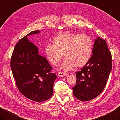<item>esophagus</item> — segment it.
Returning a JSON list of instances; mask_svg holds the SVG:
<instances>
[{"label": "esophagus", "mask_w": 120, "mask_h": 120, "mask_svg": "<svg viewBox=\"0 0 120 120\" xmlns=\"http://www.w3.org/2000/svg\"><path fill=\"white\" fill-rule=\"evenodd\" d=\"M68 74H69V73H68L59 72H58V76H59V77H63V76H67V75H68Z\"/></svg>", "instance_id": "obj_1"}]
</instances>
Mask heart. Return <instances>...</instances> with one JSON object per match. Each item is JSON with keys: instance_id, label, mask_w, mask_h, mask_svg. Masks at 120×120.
Masks as SVG:
<instances>
[{"instance_id": "b5f03b06", "label": "heart", "mask_w": 120, "mask_h": 120, "mask_svg": "<svg viewBox=\"0 0 120 120\" xmlns=\"http://www.w3.org/2000/svg\"><path fill=\"white\" fill-rule=\"evenodd\" d=\"M92 50V40L88 35L70 32L58 34L53 39L52 44H48L46 47L49 60L55 65L59 64L64 53L66 58L60 69L65 71L75 66L83 67L90 60Z\"/></svg>"}]
</instances>
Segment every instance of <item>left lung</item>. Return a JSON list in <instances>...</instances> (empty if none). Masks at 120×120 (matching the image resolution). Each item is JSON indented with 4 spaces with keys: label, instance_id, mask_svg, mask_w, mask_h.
Segmentation results:
<instances>
[{
    "label": "left lung",
    "instance_id": "left-lung-1",
    "mask_svg": "<svg viewBox=\"0 0 120 120\" xmlns=\"http://www.w3.org/2000/svg\"><path fill=\"white\" fill-rule=\"evenodd\" d=\"M92 53L87 64L75 73L76 84L72 88L74 96L82 101L94 99L102 92L112 69L111 54L106 41L97 37Z\"/></svg>",
    "mask_w": 120,
    "mask_h": 120
}]
</instances>
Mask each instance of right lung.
<instances>
[{
    "label": "right lung",
    "mask_w": 120,
    "mask_h": 120,
    "mask_svg": "<svg viewBox=\"0 0 120 120\" xmlns=\"http://www.w3.org/2000/svg\"><path fill=\"white\" fill-rule=\"evenodd\" d=\"M40 30L30 32L20 39L14 49L11 59V69L20 92L37 102L49 99L53 94V83L57 79L46 56L38 53L36 46L27 36L39 34Z\"/></svg>",
    "instance_id": "1"
}]
</instances>
